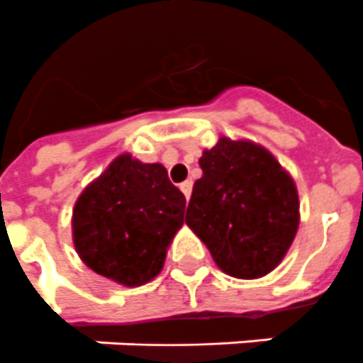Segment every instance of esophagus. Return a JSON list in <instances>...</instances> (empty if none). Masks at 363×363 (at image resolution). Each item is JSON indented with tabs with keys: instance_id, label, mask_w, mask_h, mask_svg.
Segmentation results:
<instances>
[{
	"instance_id": "obj_1",
	"label": "esophagus",
	"mask_w": 363,
	"mask_h": 363,
	"mask_svg": "<svg viewBox=\"0 0 363 363\" xmlns=\"http://www.w3.org/2000/svg\"><path fill=\"white\" fill-rule=\"evenodd\" d=\"M181 192L184 194V198L190 199V194H192V181H184L181 184Z\"/></svg>"
}]
</instances>
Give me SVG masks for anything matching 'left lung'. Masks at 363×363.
Wrapping results in <instances>:
<instances>
[{
  "instance_id": "obj_1",
  "label": "left lung",
  "mask_w": 363,
  "mask_h": 363,
  "mask_svg": "<svg viewBox=\"0 0 363 363\" xmlns=\"http://www.w3.org/2000/svg\"><path fill=\"white\" fill-rule=\"evenodd\" d=\"M186 211V226L226 275L259 279L275 269L299 228L292 175L265 147L220 137L205 148Z\"/></svg>"
}]
</instances>
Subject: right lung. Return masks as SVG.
I'll list each match as a JSON object with an SVG mask.
<instances>
[{"instance_id":"right-lung-1","label":"right lung","mask_w":363,"mask_h":363,"mask_svg":"<svg viewBox=\"0 0 363 363\" xmlns=\"http://www.w3.org/2000/svg\"><path fill=\"white\" fill-rule=\"evenodd\" d=\"M186 199L162 164L118 154L77 198L71 233L79 258L98 275L135 288L164 269L184 224Z\"/></svg>"}]
</instances>
